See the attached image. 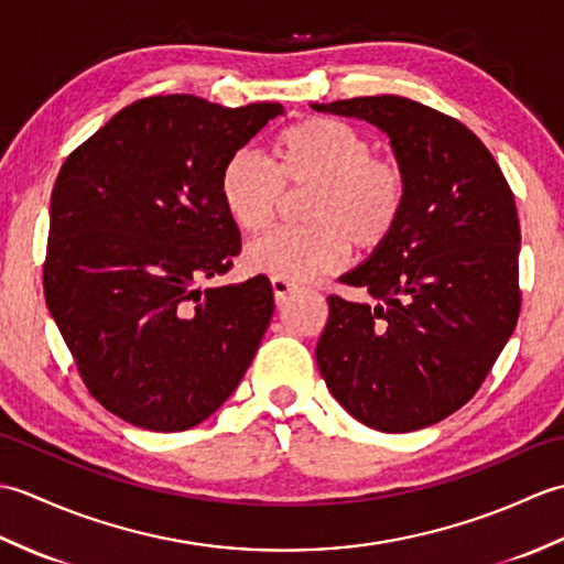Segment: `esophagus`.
I'll use <instances>...</instances> for the list:
<instances>
[{"mask_svg": "<svg viewBox=\"0 0 564 564\" xmlns=\"http://www.w3.org/2000/svg\"><path fill=\"white\" fill-rule=\"evenodd\" d=\"M271 289H273V301L275 303H285L293 293H297V285L289 283V281H281V279H271Z\"/></svg>", "mask_w": 564, "mask_h": 564, "instance_id": "34e87169", "label": "esophagus"}]
</instances>
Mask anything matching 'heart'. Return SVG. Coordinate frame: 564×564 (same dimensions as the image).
Here are the masks:
<instances>
[{"label":"heart","instance_id":"b5f03b06","mask_svg":"<svg viewBox=\"0 0 564 564\" xmlns=\"http://www.w3.org/2000/svg\"><path fill=\"white\" fill-rule=\"evenodd\" d=\"M285 188H310L303 230H275L245 249V267L289 283L344 267L349 245L376 251L398 230L406 178L376 158L370 140L337 118L315 116L275 135L271 164L235 152L220 170V200L242 232H263L279 215Z\"/></svg>","mask_w":564,"mask_h":564}]
</instances>
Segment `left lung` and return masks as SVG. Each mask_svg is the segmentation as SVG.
Wrapping results in <instances>:
<instances>
[{
  "instance_id": "left-lung-1",
  "label": "left lung",
  "mask_w": 564,
  "mask_h": 564,
  "mask_svg": "<svg viewBox=\"0 0 564 564\" xmlns=\"http://www.w3.org/2000/svg\"><path fill=\"white\" fill-rule=\"evenodd\" d=\"M380 128L406 178L398 230L329 295L317 366L358 422L404 434L473 398L517 327L521 230L499 164L473 130L404 97L313 104Z\"/></svg>"
}]
</instances>
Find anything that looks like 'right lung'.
<instances>
[{"label": "right lung", "mask_w": 564, "mask_h": 564, "mask_svg": "<svg viewBox=\"0 0 564 564\" xmlns=\"http://www.w3.org/2000/svg\"><path fill=\"white\" fill-rule=\"evenodd\" d=\"M281 113L273 101L140 99L59 170L45 303L84 386L123 422L191 429L245 378L273 315L271 283H198L239 254L218 191L223 164Z\"/></svg>", "instance_id": "right-lung-1"}]
</instances>
